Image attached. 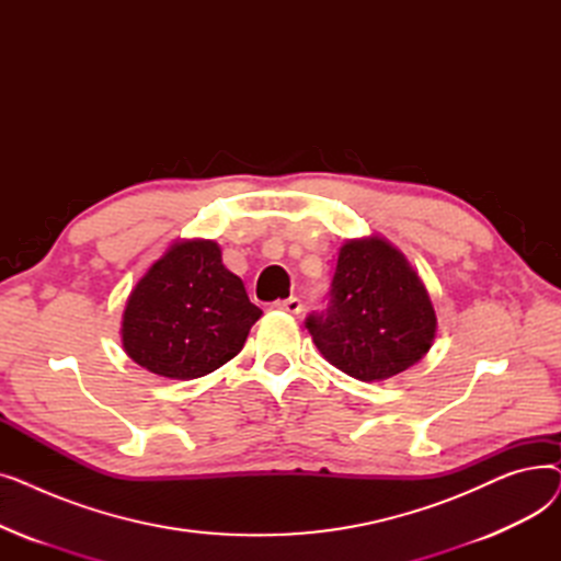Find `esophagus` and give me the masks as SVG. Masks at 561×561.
<instances>
[{
  "mask_svg": "<svg viewBox=\"0 0 561 561\" xmlns=\"http://www.w3.org/2000/svg\"><path fill=\"white\" fill-rule=\"evenodd\" d=\"M273 309L286 311V313H300V311H302V300L296 298V296H290V298H286V300L273 302Z\"/></svg>",
  "mask_w": 561,
  "mask_h": 561,
  "instance_id": "esophagus-1",
  "label": "esophagus"
}]
</instances>
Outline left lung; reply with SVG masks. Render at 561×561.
I'll list each match as a JSON object with an SVG mask.
<instances>
[{
  "label": "left lung",
  "instance_id": "1",
  "mask_svg": "<svg viewBox=\"0 0 561 561\" xmlns=\"http://www.w3.org/2000/svg\"><path fill=\"white\" fill-rule=\"evenodd\" d=\"M305 325L332 366L362 381H381L427 355L436 313L404 254L368 236L343 243L330 307L311 313Z\"/></svg>",
  "mask_w": 561,
  "mask_h": 561
}]
</instances>
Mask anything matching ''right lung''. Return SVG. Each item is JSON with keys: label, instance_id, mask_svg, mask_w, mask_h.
Listing matches in <instances>:
<instances>
[{"label": "right lung", "instance_id": "obj_1", "mask_svg": "<svg viewBox=\"0 0 561 561\" xmlns=\"http://www.w3.org/2000/svg\"><path fill=\"white\" fill-rule=\"evenodd\" d=\"M259 318L216 241H176L134 286L123 347L154 375L195 379L239 355Z\"/></svg>", "mask_w": 561, "mask_h": 561}]
</instances>
